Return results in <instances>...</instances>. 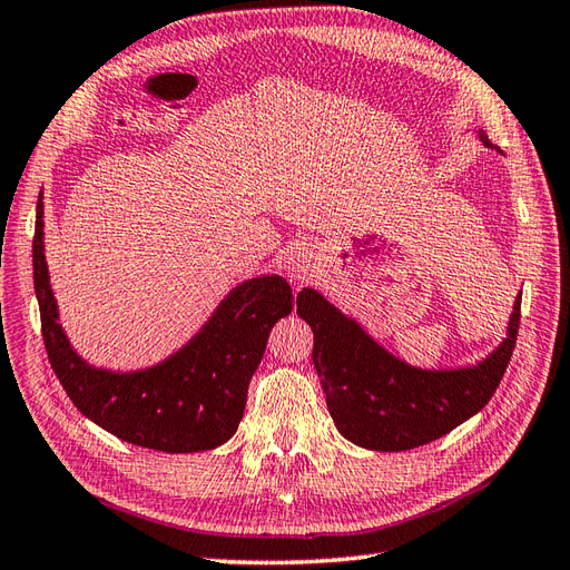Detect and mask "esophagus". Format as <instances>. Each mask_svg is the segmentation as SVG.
Segmentation results:
<instances>
[{
    "mask_svg": "<svg viewBox=\"0 0 570 570\" xmlns=\"http://www.w3.org/2000/svg\"><path fill=\"white\" fill-rule=\"evenodd\" d=\"M315 269H317V255L311 250V247H296V250L286 257V274L294 284L308 282L311 276H315Z\"/></svg>",
    "mask_w": 570,
    "mask_h": 570,
    "instance_id": "esophagus-1",
    "label": "esophagus"
}]
</instances>
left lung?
Returning <instances> with one entry per match:
<instances>
[{
	"mask_svg": "<svg viewBox=\"0 0 570 570\" xmlns=\"http://www.w3.org/2000/svg\"><path fill=\"white\" fill-rule=\"evenodd\" d=\"M479 139L491 146L484 132ZM296 305L313 330V363L334 426L346 441L381 452L426 445L484 410L513 356L520 327L518 296L508 337L491 356L472 368L424 371L385 352L315 288H303Z\"/></svg>",
	"mask_w": 570,
	"mask_h": 570,
	"instance_id": "8db88e82",
	"label": "left lung"
}]
</instances>
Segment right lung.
<instances>
[{"mask_svg": "<svg viewBox=\"0 0 570 570\" xmlns=\"http://www.w3.org/2000/svg\"><path fill=\"white\" fill-rule=\"evenodd\" d=\"M33 284L42 342L69 400L120 441L160 452L212 450L238 431L247 385L269 332L294 308L286 279L257 276L233 288L209 323L170 358L132 373L94 368L71 348L57 323L42 243V193L36 207Z\"/></svg>", "mask_w": 570, "mask_h": 570, "instance_id": "obj_1", "label": "right lung"}]
</instances>
